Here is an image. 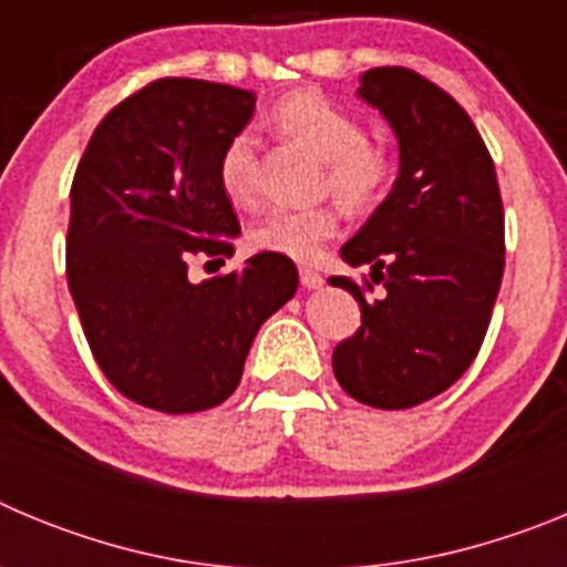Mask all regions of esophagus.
I'll list each match as a JSON object with an SVG mask.
<instances>
[{
    "instance_id": "34e87169",
    "label": "esophagus",
    "mask_w": 567,
    "mask_h": 567,
    "mask_svg": "<svg viewBox=\"0 0 567 567\" xmlns=\"http://www.w3.org/2000/svg\"><path fill=\"white\" fill-rule=\"evenodd\" d=\"M300 284H303V287L307 289H320L323 287V275H318L315 272V269H300Z\"/></svg>"
}]
</instances>
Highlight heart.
I'll use <instances>...</instances> for the list:
<instances>
[{"instance_id": "b5f03b06", "label": "heart", "mask_w": 567, "mask_h": 567, "mask_svg": "<svg viewBox=\"0 0 567 567\" xmlns=\"http://www.w3.org/2000/svg\"><path fill=\"white\" fill-rule=\"evenodd\" d=\"M272 118L295 142L307 144L327 162V184L349 209H365L380 195L389 178V162L378 147L365 142L354 115L327 96L300 90L280 99ZM224 193L235 204H249L258 193V162L252 133L240 130L227 142L218 162ZM338 233V213L332 207H272L260 215L249 238L258 249L287 255L292 260H312Z\"/></svg>"}]
</instances>
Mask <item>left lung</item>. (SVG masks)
<instances>
[{
    "mask_svg": "<svg viewBox=\"0 0 567 567\" xmlns=\"http://www.w3.org/2000/svg\"><path fill=\"white\" fill-rule=\"evenodd\" d=\"M358 96L398 135L400 173L340 247L349 267L369 264L383 298L365 300L354 280L329 278L354 295L363 318L334 346L332 369L360 403L412 409L457 383L483 346L505 267L503 198L477 127L437 84L374 68Z\"/></svg>",
    "mask_w": 567,
    "mask_h": 567,
    "instance_id": "obj_1",
    "label": "left lung"
}]
</instances>
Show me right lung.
<instances>
[{
	"mask_svg": "<svg viewBox=\"0 0 567 567\" xmlns=\"http://www.w3.org/2000/svg\"><path fill=\"white\" fill-rule=\"evenodd\" d=\"M252 113V90L158 79L104 115L73 175L68 287L84 338L104 378L155 412L224 403L260 323L298 289L295 264L275 252L187 278L193 255L235 252L218 162Z\"/></svg>",
	"mask_w": 567,
	"mask_h": 567,
	"instance_id": "obj_1",
	"label": "right lung"
}]
</instances>
